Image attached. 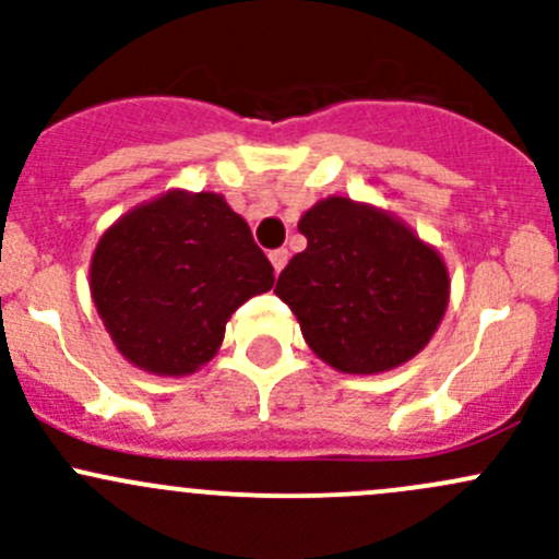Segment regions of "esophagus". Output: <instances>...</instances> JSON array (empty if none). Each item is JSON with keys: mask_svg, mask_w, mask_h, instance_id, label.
Instances as JSON below:
<instances>
[{"mask_svg": "<svg viewBox=\"0 0 559 559\" xmlns=\"http://www.w3.org/2000/svg\"><path fill=\"white\" fill-rule=\"evenodd\" d=\"M270 262H273L275 273H281L286 267V262H289V251L286 248H275V251H270Z\"/></svg>", "mask_w": 559, "mask_h": 559, "instance_id": "obj_1", "label": "esophagus"}]
</instances>
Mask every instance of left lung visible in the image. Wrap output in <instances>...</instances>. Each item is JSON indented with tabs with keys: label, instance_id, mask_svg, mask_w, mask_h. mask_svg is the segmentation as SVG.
<instances>
[{
	"label": "left lung",
	"instance_id": "1",
	"mask_svg": "<svg viewBox=\"0 0 559 559\" xmlns=\"http://www.w3.org/2000/svg\"><path fill=\"white\" fill-rule=\"evenodd\" d=\"M306 251L275 295L316 357L343 373H384L419 354L441 324L449 273L436 248L370 205L330 197L297 224Z\"/></svg>",
	"mask_w": 559,
	"mask_h": 559
}]
</instances>
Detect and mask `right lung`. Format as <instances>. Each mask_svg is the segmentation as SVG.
<instances>
[{"instance_id": "add662e5", "label": "right lung", "mask_w": 559, "mask_h": 559, "mask_svg": "<svg viewBox=\"0 0 559 559\" xmlns=\"http://www.w3.org/2000/svg\"><path fill=\"white\" fill-rule=\"evenodd\" d=\"M273 281L248 224L213 191H170L134 207L92 259V297L112 343L159 376L205 365L229 316Z\"/></svg>"}]
</instances>
